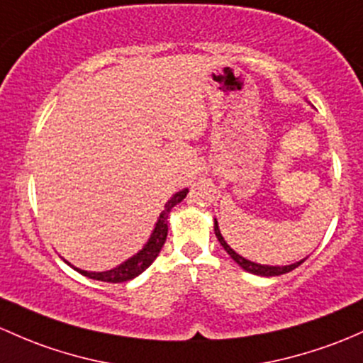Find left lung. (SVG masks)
<instances>
[{
	"mask_svg": "<svg viewBox=\"0 0 363 363\" xmlns=\"http://www.w3.org/2000/svg\"><path fill=\"white\" fill-rule=\"evenodd\" d=\"M213 231H216V236H217V240H219L220 245H223V249L226 250L228 254H230V257L233 259V261H235L238 266H242V268L245 269V272H249V273L261 274V277H278V274H285V273L292 272V269H296L297 266H301L304 261H306V259H301L299 262H294V264H289V266L257 264V262H252V261H249V259H245V257H242V255H240V254H236V252L233 250L230 245H228L226 240H224L223 235H220L219 226H217V220L216 219H213Z\"/></svg>",
	"mask_w": 363,
	"mask_h": 363,
	"instance_id": "1",
	"label": "left lung"
}]
</instances>
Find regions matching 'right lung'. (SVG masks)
Masks as SVG:
<instances>
[{"label":"right lung","instance_id":"right-lung-1","mask_svg":"<svg viewBox=\"0 0 363 363\" xmlns=\"http://www.w3.org/2000/svg\"><path fill=\"white\" fill-rule=\"evenodd\" d=\"M186 194H188V189H182V191L175 193L174 196L167 201L165 208H163V212L160 213V219H158V223H156L155 231L151 233V238L147 240V243L144 245V249L137 252L133 257L128 259V261H125L123 264L116 266V268L109 269V272H101V273L85 272V269L74 268V266H71L69 262H67V264H69L71 268H74L78 273L85 274V277L94 278V280L109 281V284H121V281H128V280H132V278L139 277V274L143 273L144 269L150 268L151 262L158 257L160 250H162L163 243H165V240H167V233H169V224H167L169 213L172 208L175 207V205L181 203V201L184 200Z\"/></svg>","mask_w":363,"mask_h":363}]
</instances>
